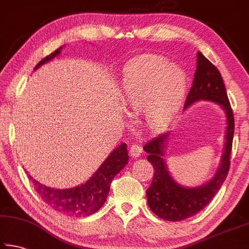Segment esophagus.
Masks as SVG:
<instances>
[{
    "label": "esophagus",
    "instance_id": "34e87169",
    "mask_svg": "<svg viewBox=\"0 0 249 249\" xmlns=\"http://www.w3.org/2000/svg\"><path fill=\"white\" fill-rule=\"evenodd\" d=\"M142 148L141 145L138 144H133L132 146H130L129 148V154L130 156H132L133 158H136V157H140V156L142 155Z\"/></svg>",
    "mask_w": 249,
    "mask_h": 249
}]
</instances>
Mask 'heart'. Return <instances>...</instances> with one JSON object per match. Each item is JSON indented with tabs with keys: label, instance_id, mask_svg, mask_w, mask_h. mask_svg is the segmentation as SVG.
<instances>
[{
	"label": "heart",
	"instance_id": "obj_1",
	"mask_svg": "<svg viewBox=\"0 0 249 249\" xmlns=\"http://www.w3.org/2000/svg\"><path fill=\"white\" fill-rule=\"evenodd\" d=\"M187 92V75L166 59L144 56L134 60L121 80L120 94L126 109H144L146 124L153 129L167 126L178 114Z\"/></svg>",
	"mask_w": 249,
	"mask_h": 249
}]
</instances>
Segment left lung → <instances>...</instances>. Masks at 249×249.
<instances>
[{
  "mask_svg": "<svg viewBox=\"0 0 249 249\" xmlns=\"http://www.w3.org/2000/svg\"><path fill=\"white\" fill-rule=\"evenodd\" d=\"M200 101L216 103L225 114L224 148L217 170L208 182L197 187H184L174 179L167 165V145L171 132H167L145 145L147 160L154 167V179L147 189V203L150 210L166 221L179 222L196 215L208 205L229 174L230 156L234 136V117L220 71L200 52L196 53V69L189 91L184 111Z\"/></svg>",
  "mask_w": 249,
  "mask_h": 249,
  "instance_id": "obj_1",
  "label": "left lung"
}]
</instances>
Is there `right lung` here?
<instances>
[{
    "label": "right lung",
    "instance_id": "right-lung-1",
    "mask_svg": "<svg viewBox=\"0 0 249 249\" xmlns=\"http://www.w3.org/2000/svg\"><path fill=\"white\" fill-rule=\"evenodd\" d=\"M62 47L54 50L53 53L44 58L35 67L37 70L41 66L53 60L61 53ZM128 163L127 145L122 142L111 151L98 170L86 182L69 189L50 188L39 182L28 174V178L35 188L36 192L48 205L58 212L69 216L84 217L99 211L107 201L109 192V184L114 177L124 169Z\"/></svg>",
    "mask_w": 249,
    "mask_h": 249
}]
</instances>
